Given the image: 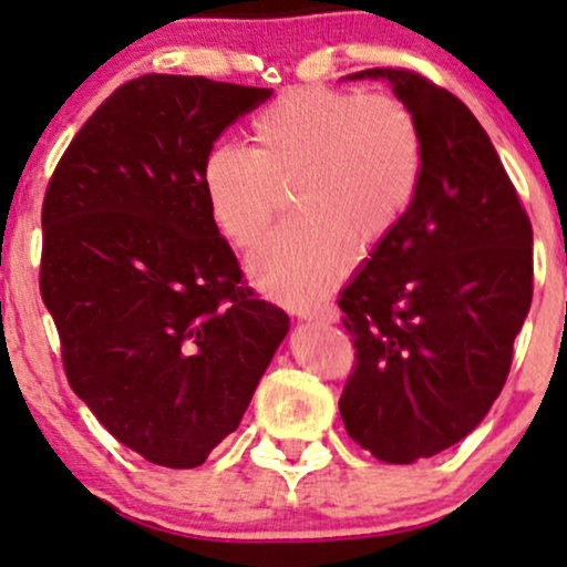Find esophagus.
<instances>
[{
  "mask_svg": "<svg viewBox=\"0 0 567 567\" xmlns=\"http://www.w3.org/2000/svg\"><path fill=\"white\" fill-rule=\"evenodd\" d=\"M300 318H305V321L334 323L337 318H340V313H337V308H332V305H327V308H318V310H302Z\"/></svg>",
  "mask_w": 567,
  "mask_h": 567,
  "instance_id": "obj_1",
  "label": "esophagus"
}]
</instances>
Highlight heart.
Listing matches in <instances>:
<instances>
[{
    "mask_svg": "<svg viewBox=\"0 0 567 567\" xmlns=\"http://www.w3.org/2000/svg\"><path fill=\"white\" fill-rule=\"evenodd\" d=\"M254 150L219 144L203 161V193L219 230L251 249L286 189L297 216L254 254L251 272L286 302L310 305L340 284L359 249L402 227L423 179V136L404 101L385 93L297 87L251 120Z\"/></svg>",
    "mask_w": 567,
    "mask_h": 567,
    "instance_id": "heart-1",
    "label": "heart"
}]
</instances>
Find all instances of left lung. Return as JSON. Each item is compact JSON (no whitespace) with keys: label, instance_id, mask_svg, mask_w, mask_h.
Instances as JSON below:
<instances>
[{"label":"left lung","instance_id":"obj_1","mask_svg":"<svg viewBox=\"0 0 567 567\" xmlns=\"http://www.w3.org/2000/svg\"><path fill=\"white\" fill-rule=\"evenodd\" d=\"M383 78L415 114V206L337 300L355 348L340 396L348 436L415 463L472 434L512 369L533 300V227L480 120L447 87L399 66Z\"/></svg>","mask_w":567,"mask_h":567}]
</instances>
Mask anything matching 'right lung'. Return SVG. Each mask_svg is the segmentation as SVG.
<instances>
[{
  "label": "right lung",
  "mask_w": 567,
  "mask_h": 567,
  "mask_svg": "<svg viewBox=\"0 0 567 567\" xmlns=\"http://www.w3.org/2000/svg\"><path fill=\"white\" fill-rule=\"evenodd\" d=\"M270 95L182 74L125 82L44 189L40 291L63 372L155 466H200L289 332V316L246 284L203 193L216 138Z\"/></svg>",
  "instance_id": "add662e5"
}]
</instances>
